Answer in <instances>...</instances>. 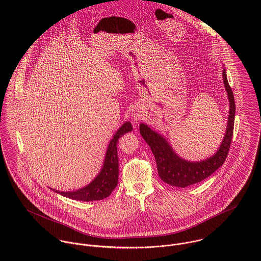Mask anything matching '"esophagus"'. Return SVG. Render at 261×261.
<instances>
[{
  "label": "esophagus",
  "mask_w": 261,
  "mask_h": 261,
  "mask_svg": "<svg viewBox=\"0 0 261 261\" xmlns=\"http://www.w3.org/2000/svg\"><path fill=\"white\" fill-rule=\"evenodd\" d=\"M132 116H133V121H134L135 123H138V121L143 118L144 112H143L141 109L136 108V109L134 110V112H133V115H132Z\"/></svg>",
  "instance_id": "1"
}]
</instances>
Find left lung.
Here are the masks:
<instances>
[{
    "mask_svg": "<svg viewBox=\"0 0 261 261\" xmlns=\"http://www.w3.org/2000/svg\"><path fill=\"white\" fill-rule=\"evenodd\" d=\"M222 75L229 99V117L222 144L214 155L201 162H188L173 150L163 136L152 130L145 123L140 125V133L154 155L159 176L165 183L185 188L205 180L223 165L233 137L235 102L225 69Z\"/></svg>",
    "mask_w": 261,
    "mask_h": 261,
    "instance_id": "obj_1",
    "label": "left lung"
}]
</instances>
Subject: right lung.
<instances>
[{"label": "right lung", "instance_id": "add662e5", "mask_svg": "<svg viewBox=\"0 0 261 261\" xmlns=\"http://www.w3.org/2000/svg\"><path fill=\"white\" fill-rule=\"evenodd\" d=\"M132 123L126 121L115 133L107 150L102 169L90 184L72 192H60L54 189L51 190L66 198L85 202L102 200L109 197L114 188L117 186L118 181V158L116 144L124 134L132 132Z\"/></svg>", "mask_w": 261, "mask_h": 261}]
</instances>
